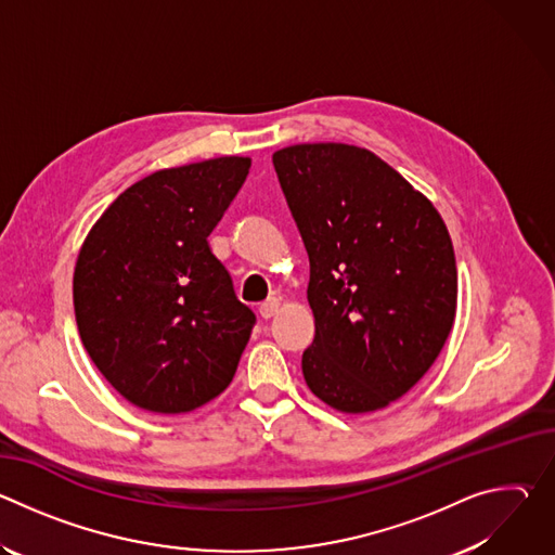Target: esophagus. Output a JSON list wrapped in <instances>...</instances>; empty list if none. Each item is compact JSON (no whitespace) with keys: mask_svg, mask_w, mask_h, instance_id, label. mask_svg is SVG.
<instances>
[{"mask_svg":"<svg viewBox=\"0 0 555 555\" xmlns=\"http://www.w3.org/2000/svg\"><path fill=\"white\" fill-rule=\"evenodd\" d=\"M279 309H281L279 300H268L266 305L259 307V313H261L263 321H272V319H276V315H279Z\"/></svg>","mask_w":555,"mask_h":555,"instance_id":"1","label":"esophagus"}]
</instances>
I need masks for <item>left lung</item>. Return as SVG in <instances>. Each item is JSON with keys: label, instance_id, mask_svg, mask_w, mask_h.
Returning <instances> with one entry per match:
<instances>
[{"label": "left lung", "instance_id": "left-lung-1", "mask_svg": "<svg viewBox=\"0 0 555 555\" xmlns=\"http://www.w3.org/2000/svg\"><path fill=\"white\" fill-rule=\"evenodd\" d=\"M309 257L315 336L302 375L340 413L409 392L456 313V261L437 208L362 146L294 144L272 155Z\"/></svg>", "mask_w": 555, "mask_h": 555}]
</instances>
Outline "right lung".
Segmentation results:
<instances>
[{
  "instance_id": "add662e5",
  "label": "right lung",
  "mask_w": 555,
  "mask_h": 555,
  "mask_svg": "<svg viewBox=\"0 0 555 555\" xmlns=\"http://www.w3.org/2000/svg\"><path fill=\"white\" fill-rule=\"evenodd\" d=\"M248 171L250 157L240 155L155 171L114 199L78 253V334L138 409L189 413L234 377L257 319L208 234Z\"/></svg>"
}]
</instances>
